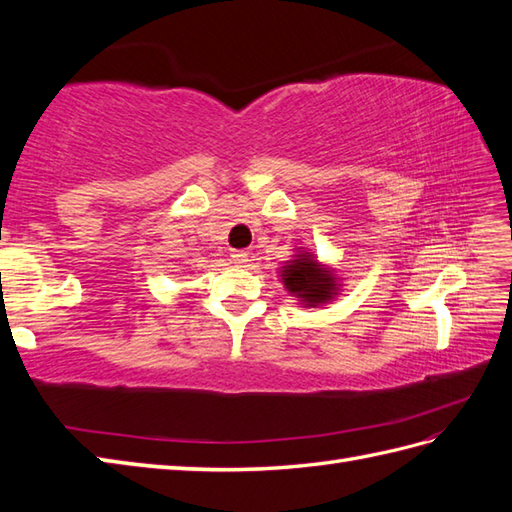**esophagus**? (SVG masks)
<instances>
[{
	"instance_id": "34e87169",
	"label": "esophagus",
	"mask_w": 512,
	"mask_h": 512,
	"mask_svg": "<svg viewBox=\"0 0 512 512\" xmlns=\"http://www.w3.org/2000/svg\"><path fill=\"white\" fill-rule=\"evenodd\" d=\"M231 259H233L237 266H244L248 262V253H246V250H233Z\"/></svg>"
}]
</instances>
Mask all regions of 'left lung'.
Instances as JSON below:
<instances>
[{"label":"left lung","mask_w":512,"mask_h":512,"mask_svg":"<svg viewBox=\"0 0 512 512\" xmlns=\"http://www.w3.org/2000/svg\"><path fill=\"white\" fill-rule=\"evenodd\" d=\"M281 284L297 297L301 308H321L341 295V277L308 248L297 246L295 255L279 268Z\"/></svg>","instance_id":"left-lung-1"}]
</instances>
